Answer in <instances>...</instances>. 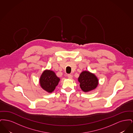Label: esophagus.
Instances as JSON below:
<instances>
[{
  "instance_id": "esophagus-1",
  "label": "esophagus",
  "mask_w": 133,
  "mask_h": 133,
  "mask_svg": "<svg viewBox=\"0 0 133 133\" xmlns=\"http://www.w3.org/2000/svg\"><path fill=\"white\" fill-rule=\"evenodd\" d=\"M68 78L69 79H72V75H71V74H68Z\"/></svg>"
}]
</instances>
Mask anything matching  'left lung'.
Instances as JSON below:
<instances>
[{
  "mask_svg": "<svg viewBox=\"0 0 133 133\" xmlns=\"http://www.w3.org/2000/svg\"><path fill=\"white\" fill-rule=\"evenodd\" d=\"M80 87L83 92H88L97 88L99 80L94 73L88 71H83L78 78Z\"/></svg>",
  "mask_w": 133,
  "mask_h": 133,
  "instance_id": "left-lung-1",
  "label": "left lung"
}]
</instances>
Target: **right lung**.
I'll return each mask as SVG.
<instances>
[{
	"label": "right lung",
	"mask_w": 133,
	"mask_h": 133,
	"mask_svg": "<svg viewBox=\"0 0 133 133\" xmlns=\"http://www.w3.org/2000/svg\"><path fill=\"white\" fill-rule=\"evenodd\" d=\"M60 79L55 73L50 70H45L39 79V84L41 87L48 93L54 91L59 82Z\"/></svg>",
	"instance_id": "obj_1"
}]
</instances>
